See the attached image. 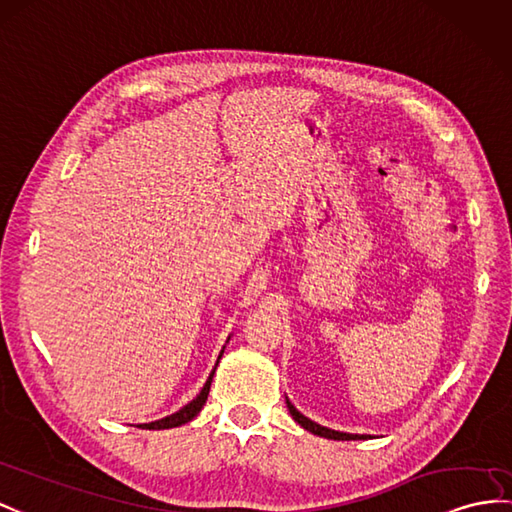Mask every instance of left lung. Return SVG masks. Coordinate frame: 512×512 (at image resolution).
Here are the masks:
<instances>
[{
	"label": "left lung",
	"mask_w": 512,
	"mask_h": 512,
	"mask_svg": "<svg viewBox=\"0 0 512 512\" xmlns=\"http://www.w3.org/2000/svg\"><path fill=\"white\" fill-rule=\"evenodd\" d=\"M286 406H289V413L299 423V426L317 436H323V439H332V441H367V439H371V434H350V432H339V430H332L326 426H319L317 421L308 419L306 415L299 413V410L289 402V397H286Z\"/></svg>",
	"instance_id": "obj_1"
}]
</instances>
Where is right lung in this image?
<instances>
[{"mask_svg": "<svg viewBox=\"0 0 512 512\" xmlns=\"http://www.w3.org/2000/svg\"><path fill=\"white\" fill-rule=\"evenodd\" d=\"M228 341H230V336H228ZM223 350H226V347H223ZM223 350L219 352V358H217V363H215V369H217V365H219V360H221V356H223ZM215 369L210 371V376H208V380H206V384L202 386V391H199L193 400L186 404V406H182L178 413H173V415H167V417H162V419H156V421H149V423H139V426L136 428H143V430H169V428H178V426H184V423H189V421H193L197 415H199V410L204 408V404H206V400H208V391H210V382H213V376H215Z\"/></svg>", "mask_w": 512, "mask_h": 512, "instance_id": "obj_1", "label": "right lung"}]
</instances>
